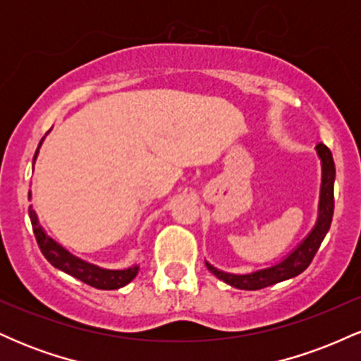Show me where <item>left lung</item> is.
I'll return each mask as SVG.
<instances>
[{
	"instance_id": "8db88e82",
	"label": "left lung",
	"mask_w": 361,
	"mask_h": 361,
	"mask_svg": "<svg viewBox=\"0 0 361 361\" xmlns=\"http://www.w3.org/2000/svg\"><path fill=\"white\" fill-rule=\"evenodd\" d=\"M317 156L321 159L322 176H321V195H319V212L316 226L312 231L305 235L304 241L293 251H290L280 263L271 264L268 268H261V270H255L250 273H227L219 270V268L212 267L209 261H205L207 268L217 276L219 280L226 281L227 285L234 288L241 290H259L270 285L279 283V281H285L293 276L300 275L305 268L309 267L310 261L321 246L322 239L326 238L327 231L331 227V221H333L334 212V178H336V169H334L333 154L324 144H317L316 146Z\"/></svg>"
}]
</instances>
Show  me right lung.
Returning <instances> with one entry per match:
<instances>
[{
	"mask_svg": "<svg viewBox=\"0 0 361 361\" xmlns=\"http://www.w3.org/2000/svg\"><path fill=\"white\" fill-rule=\"evenodd\" d=\"M44 139L40 140L39 147H37V152L34 156V163L39 156V149L42 146ZM32 197V193L28 192V198ZM28 215H30L32 227H34V234L37 239V244H39L40 251L45 256V259L56 267L57 270L68 273V275L74 276V279L85 281V283L91 285L94 288L100 290H115L120 287H126L127 283H130L132 280L135 279L139 271V264H134V267L123 268V270H106V268L98 267V264L88 263V261L78 258L73 252H69L64 246H61L59 243L54 241L51 235L44 231V227L40 226L39 217H37L35 210L32 209V205L28 207Z\"/></svg>",
	"mask_w": 361,
	"mask_h": 361,
	"instance_id": "right-lung-1",
	"label": "right lung"
}]
</instances>
